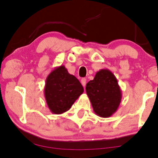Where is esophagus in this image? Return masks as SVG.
<instances>
[{
	"instance_id": "34e87169",
	"label": "esophagus",
	"mask_w": 158,
	"mask_h": 158,
	"mask_svg": "<svg viewBox=\"0 0 158 158\" xmlns=\"http://www.w3.org/2000/svg\"><path fill=\"white\" fill-rule=\"evenodd\" d=\"M81 84L83 85V87L85 86V85H86V79L85 78H82L81 79Z\"/></svg>"
}]
</instances>
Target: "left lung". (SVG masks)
Wrapping results in <instances>:
<instances>
[{
	"mask_svg": "<svg viewBox=\"0 0 158 158\" xmlns=\"http://www.w3.org/2000/svg\"><path fill=\"white\" fill-rule=\"evenodd\" d=\"M85 91L94 112L101 118H109L117 111L122 93L115 76L108 69H100L94 80L86 84Z\"/></svg>",
	"mask_w": 158,
	"mask_h": 158,
	"instance_id": "8db88e82",
	"label": "left lung"
}]
</instances>
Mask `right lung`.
<instances>
[{
    "mask_svg": "<svg viewBox=\"0 0 158 158\" xmlns=\"http://www.w3.org/2000/svg\"><path fill=\"white\" fill-rule=\"evenodd\" d=\"M83 91L80 81L69 74L64 65L53 69L46 79L45 99L54 114H62L69 110Z\"/></svg>",
    "mask_w": 158,
    "mask_h": 158,
    "instance_id": "right-lung-1",
    "label": "right lung"
}]
</instances>
